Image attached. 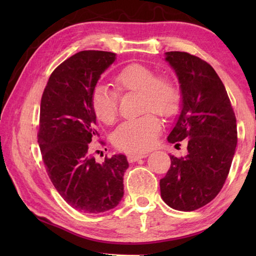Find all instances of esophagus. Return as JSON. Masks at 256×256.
Masks as SVG:
<instances>
[{"label": "esophagus", "mask_w": 256, "mask_h": 256, "mask_svg": "<svg viewBox=\"0 0 256 256\" xmlns=\"http://www.w3.org/2000/svg\"><path fill=\"white\" fill-rule=\"evenodd\" d=\"M148 153H136V154H130L128 156V162H138V160H142V158H145V157H148Z\"/></svg>", "instance_id": "1"}]
</instances>
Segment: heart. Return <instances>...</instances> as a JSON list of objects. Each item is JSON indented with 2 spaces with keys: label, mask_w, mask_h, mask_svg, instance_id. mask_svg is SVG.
Listing matches in <instances>:
<instances>
[{
  "label": "heart",
  "mask_w": 256,
  "mask_h": 256,
  "mask_svg": "<svg viewBox=\"0 0 256 256\" xmlns=\"http://www.w3.org/2000/svg\"><path fill=\"white\" fill-rule=\"evenodd\" d=\"M114 86L118 94L136 91L140 94L143 111L153 110L160 116H170L179 104V91L170 80L157 78V74L143 64H130L116 78ZM94 114L101 122L111 124L118 116V100L116 92L104 86H98L91 96ZM162 128L155 114L148 112L138 118L121 123L113 134L114 144L124 152L138 153L148 150L154 143Z\"/></svg>",
  "instance_id": "heart-1"
}]
</instances>
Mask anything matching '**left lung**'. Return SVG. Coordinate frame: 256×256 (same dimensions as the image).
Returning a JSON list of instances; mask_svg holds the SVG:
<instances>
[{
	"instance_id": "8db88e82",
	"label": "left lung",
	"mask_w": 256,
	"mask_h": 256,
	"mask_svg": "<svg viewBox=\"0 0 256 256\" xmlns=\"http://www.w3.org/2000/svg\"><path fill=\"white\" fill-rule=\"evenodd\" d=\"M165 60L180 84V114L168 142L188 138L184 157L170 155L160 179V196L170 208L194 211L224 187L238 143L236 118L224 84L208 62L184 52H167Z\"/></svg>"
}]
</instances>
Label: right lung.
<instances>
[{"label": "right lung", "instance_id": "right-lung-1", "mask_svg": "<svg viewBox=\"0 0 256 256\" xmlns=\"http://www.w3.org/2000/svg\"><path fill=\"white\" fill-rule=\"evenodd\" d=\"M116 59L110 52H77L54 70L42 96L37 138L47 174L64 200L84 214L113 209L124 194L126 157L100 164L90 144L99 135L92 92Z\"/></svg>", "mask_w": 256, "mask_h": 256}]
</instances>
